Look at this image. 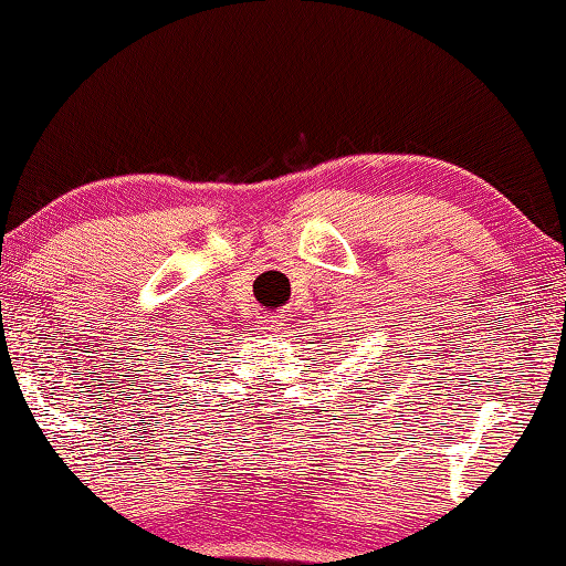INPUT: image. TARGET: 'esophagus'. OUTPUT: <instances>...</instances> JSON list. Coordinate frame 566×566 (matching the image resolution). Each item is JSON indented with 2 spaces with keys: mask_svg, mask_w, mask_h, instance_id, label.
Returning a JSON list of instances; mask_svg holds the SVG:
<instances>
[{
  "mask_svg": "<svg viewBox=\"0 0 566 566\" xmlns=\"http://www.w3.org/2000/svg\"><path fill=\"white\" fill-rule=\"evenodd\" d=\"M263 329L268 337H281V334H285V329H289V324H285V318H268Z\"/></svg>",
  "mask_w": 566,
  "mask_h": 566,
  "instance_id": "34e87169",
  "label": "esophagus"
}]
</instances>
